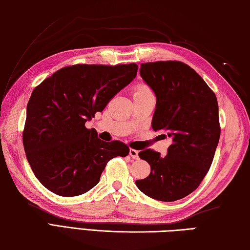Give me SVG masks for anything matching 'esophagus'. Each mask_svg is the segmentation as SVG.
Segmentation results:
<instances>
[{"instance_id":"obj_1","label":"esophagus","mask_w":250,"mask_h":250,"mask_svg":"<svg viewBox=\"0 0 250 250\" xmlns=\"http://www.w3.org/2000/svg\"><path fill=\"white\" fill-rule=\"evenodd\" d=\"M129 155L131 156V158H133V159H139V151H137L136 149H133V148H130Z\"/></svg>"}]
</instances>
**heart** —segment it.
<instances>
[{"label": "heart", "mask_w": 250, "mask_h": 250, "mask_svg": "<svg viewBox=\"0 0 250 250\" xmlns=\"http://www.w3.org/2000/svg\"><path fill=\"white\" fill-rule=\"evenodd\" d=\"M147 93H152L150 88L147 86L146 83H139L136 84L133 89V95H139V94H147Z\"/></svg>", "instance_id": "1"}]
</instances>
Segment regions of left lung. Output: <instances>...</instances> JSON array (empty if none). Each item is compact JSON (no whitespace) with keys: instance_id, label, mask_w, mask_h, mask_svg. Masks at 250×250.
<instances>
[{"instance_id":"1","label":"left lung","mask_w":250,"mask_h":250,"mask_svg":"<svg viewBox=\"0 0 250 250\" xmlns=\"http://www.w3.org/2000/svg\"><path fill=\"white\" fill-rule=\"evenodd\" d=\"M140 74L157 97L152 129L166 131L172 144L163 158L152 149L139 152L151 171L135 184L152 199L177 201L199 187L213 162L220 136L217 98L199 74L180 61L142 63Z\"/></svg>"}]
</instances>
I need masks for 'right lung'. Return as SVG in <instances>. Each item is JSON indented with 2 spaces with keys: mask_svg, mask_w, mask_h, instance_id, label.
<instances>
[{
  "mask_svg": "<svg viewBox=\"0 0 250 250\" xmlns=\"http://www.w3.org/2000/svg\"><path fill=\"white\" fill-rule=\"evenodd\" d=\"M130 64H74L36 86L26 106L22 142L36 178L51 192L76 196L100 182L106 164L129 155L125 143L98 139L86 121L136 76Z\"/></svg>",
  "mask_w": 250,
  "mask_h": 250,
  "instance_id": "right-lung-1",
  "label": "right lung"
}]
</instances>
